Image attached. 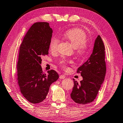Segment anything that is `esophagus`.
I'll use <instances>...</instances> for the list:
<instances>
[{
  "instance_id": "34e87169",
  "label": "esophagus",
  "mask_w": 123,
  "mask_h": 123,
  "mask_svg": "<svg viewBox=\"0 0 123 123\" xmlns=\"http://www.w3.org/2000/svg\"><path fill=\"white\" fill-rule=\"evenodd\" d=\"M65 77H66V76H65L64 75L61 74V75H60L59 78H60V79H64Z\"/></svg>"
}]
</instances>
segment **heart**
<instances>
[{"instance_id": "1", "label": "heart", "mask_w": 123, "mask_h": 123, "mask_svg": "<svg viewBox=\"0 0 123 123\" xmlns=\"http://www.w3.org/2000/svg\"><path fill=\"white\" fill-rule=\"evenodd\" d=\"M64 36L72 45L75 48V52L79 56L82 57L87 53L88 50L87 35L83 30L79 28L69 30L64 34ZM59 43V38L56 37H52L49 44V49L51 52L56 51ZM71 60L62 59L59 61V65L64 69L67 68L68 63H71Z\"/></svg>"}]
</instances>
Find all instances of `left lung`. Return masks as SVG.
<instances>
[{"label": "left lung", "mask_w": 123, "mask_h": 123, "mask_svg": "<svg viewBox=\"0 0 123 123\" xmlns=\"http://www.w3.org/2000/svg\"><path fill=\"white\" fill-rule=\"evenodd\" d=\"M105 50L103 41L98 35L92 53L77 70V72L81 74L83 80L78 83L74 79V86L70 96L75 103L86 105L96 98L106 74Z\"/></svg>", "instance_id": "1"}]
</instances>
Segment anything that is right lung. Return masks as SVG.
I'll return each instance as SVG.
<instances>
[{
    "label": "right lung",
    "instance_id": "obj_1",
    "mask_svg": "<svg viewBox=\"0 0 123 123\" xmlns=\"http://www.w3.org/2000/svg\"><path fill=\"white\" fill-rule=\"evenodd\" d=\"M53 30L47 22L32 25L24 36L19 49L17 79L20 92L31 103L37 104L46 97L52 83L59 77L54 70L43 72L42 58L48 55Z\"/></svg>",
    "mask_w": 123,
    "mask_h": 123
}]
</instances>
